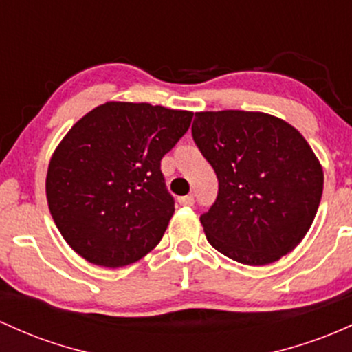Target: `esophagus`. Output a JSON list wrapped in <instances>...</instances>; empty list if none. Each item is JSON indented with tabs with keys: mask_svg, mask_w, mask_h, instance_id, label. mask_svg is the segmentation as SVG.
<instances>
[{
	"mask_svg": "<svg viewBox=\"0 0 352 352\" xmlns=\"http://www.w3.org/2000/svg\"><path fill=\"white\" fill-rule=\"evenodd\" d=\"M177 201H179L181 206H192V204H195V196H192V195L181 196Z\"/></svg>",
	"mask_w": 352,
	"mask_h": 352,
	"instance_id": "obj_1",
	"label": "esophagus"
}]
</instances>
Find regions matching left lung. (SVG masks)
<instances>
[{"instance_id":"8db88e82","label":"left lung","mask_w":352,"mask_h":352,"mask_svg":"<svg viewBox=\"0 0 352 352\" xmlns=\"http://www.w3.org/2000/svg\"><path fill=\"white\" fill-rule=\"evenodd\" d=\"M192 140L219 181L201 214L214 250L250 266L281 259L313 224L324 175L302 134L256 111L196 113Z\"/></svg>"}]
</instances>
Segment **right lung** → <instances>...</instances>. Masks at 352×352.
Instances as JSON below:
<instances>
[{
    "mask_svg": "<svg viewBox=\"0 0 352 352\" xmlns=\"http://www.w3.org/2000/svg\"><path fill=\"white\" fill-rule=\"evenodd\" d=\"M191 120V111L109 101L63 138L46 197L61 236L86 261L128 266L157 246L175 212L161 160Z\"/></svg>",
    "mask_w": 352,
    "mask_h": 352,
    "instance_id": "add662e5",
    "label": "right lung"
}]
</instances>
